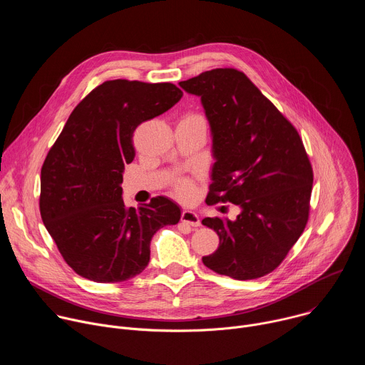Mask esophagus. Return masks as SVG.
<instances>
[{"label":"esophagus","instance_id":"esophagus-1","mask_svg":"<svg viewBox=\"0 0 365 365\" xmlns=\"http://www.w3.org/2000/svg\"><path fill=\"white\" fill-rule=\"evenodd\" d=\"M180 220H182L183 224H187V225H190V227H199V225H200V221H199L197 214L193 212V211H189V210H186V211L182 212Z\"/></svg>","mask_w":365,"mask_h":365}]
</instances>
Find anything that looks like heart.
Wrapping results in <instances>:
<instances>
[{
    "mask_svg": "<svg viewBox=\"0 0 365 365\" xmlns=\"http://www.w3.org/2000/svg\"><path fill=\"white\" fill-rule=\"evenodd\" d=\"M183 120H187V121H203V118L199 114H187ZM178 193L183 199H190L193 196V193H195L193 185L190 182H187V180L179 182L178 183Z\"/></svg>",
    "mask_w": 365,
    "mask_h": 365,
    "instance_id": "obj_1",
    "label": "heart"
}]
</instances>
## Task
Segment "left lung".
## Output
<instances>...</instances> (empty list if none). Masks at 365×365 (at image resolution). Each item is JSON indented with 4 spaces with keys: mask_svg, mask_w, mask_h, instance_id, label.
<instances>
[{
    "mask_svg": "<svg viewBox=\"0 0 365 365\" xmlns=\"http://www.w3.org/2000/svg\"><path fill=\"white\" fill-rule=\"evenodd\" d=\"M200 98L211 127L212 185L206 202H231L235 221L203 218L220 237L203 264L235 280L273 272L309 218L314 172L296 128L240 71L212 69L179 82Z\"/></svg>",
    "mask_w": 365,
    "mask_h": 365,
    "instance_id": "1",
    "label": "left lung"
}]
</instances>
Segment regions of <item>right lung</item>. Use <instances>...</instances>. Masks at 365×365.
I'll return each instance as SVG.
<instances>
[{
    "mask_svg": "<svg viewBox=\"0 0 365 365\" xmlns=\"http://www.w3.org/2000/svg\"><path fill=\"white\" fill-rule=\"evenodd\" d=\"M173 83L107 81L69 115L47 153L40 176V214L65 262L96 283L140 274L150 262L151 237L180 220L165 196L144 207H127L123 173L135 151L133 133L179 102Z\"/></svg>",
    "mask_w": 365,
    "mask_h": 365,
    "instance_id": "1",
    "label": "right lung"
}]
</instances>
